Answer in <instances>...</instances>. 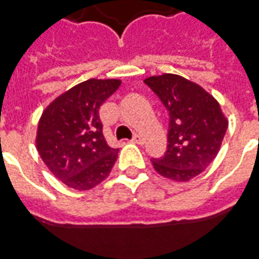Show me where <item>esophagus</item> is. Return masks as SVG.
I'll list each match as a JSON object with an SVG mask.
<instances>
[{"label":"esophagus","instance_id":"34e87169","mask_svg":"<svg viewBox=\"0 0 259 259\" xmlns=\"http://www.w3.org/2000/svg\"><path fill=\"white\" fill-rule=\"evenodd\" d=\"M133 142L137 143V144H143V142H144V139H143V137L140 135H135V137H133Z\"/></svg>","mask_w":259,"mask_h":259}]
</instances>
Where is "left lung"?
<instances>
[{
  "mask_svg": "<svg viewBox=\"0 0 259 259\" xmlns=\"http://www.w3.org/2000/svg\"><path fill=\"white\" fill-rule=\"evenodd\" d=\"M144 82L169 115L167 151L151 160L153 167L168 180H192L216 158L229 122L209 92L181 75L162 74Z\"/></svg>",
  "mask_w": 259,
  "mask_h": 259,
  "instance_id": "obj_1",
  "label": "left lung"
}]
</instances>
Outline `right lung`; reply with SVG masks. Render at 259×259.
Wrapping results in <instances>:
<instances>
[{
	"instance_id": "right-lung-1",
	"label": "right lung",
	"mask_w": 259,
	"mask_h": 259,
	"mask_svg": "<svg viewBox=\"0 0 259 259\" xmlns=\"http://www.w3.org/2000/svg\"><path fill=\"white\" fill-rule=\"evenodd\" d=\"M119 79H87L56 98L41 113L36 147L56 178L77 191L101 184L115 165L119 148L108 146L99 108Z\"/></svg>"
}]
</instances>
